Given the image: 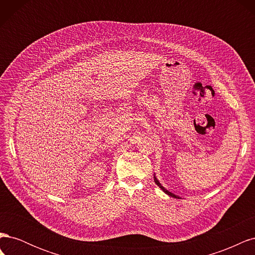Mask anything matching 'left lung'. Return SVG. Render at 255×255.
Instances as JSON below:
<instances>
[{
	"label": "left lung",
	"instance_id": "obj_1",
	"mask_svg": "<svg viewBox=\"0 0 255 255\" xmlns=\"http://www.w3.org/2000/svg\"><path fill=\"white\" fill-rule=\"evenodd\" d=\"M154 182H155V184L157 185V186H158L161 190H163V191L165 192V194H167L168 196H170V197H172V198H176V199H181L179 196H176V195L172 194V192H170L169 190H167L164 186H161V184H160V183H159V181L156 179V176H155V175H154Z\"/></svg>",
	"mask_w": 255,
	"mask_h": 255
}]
</instances>
